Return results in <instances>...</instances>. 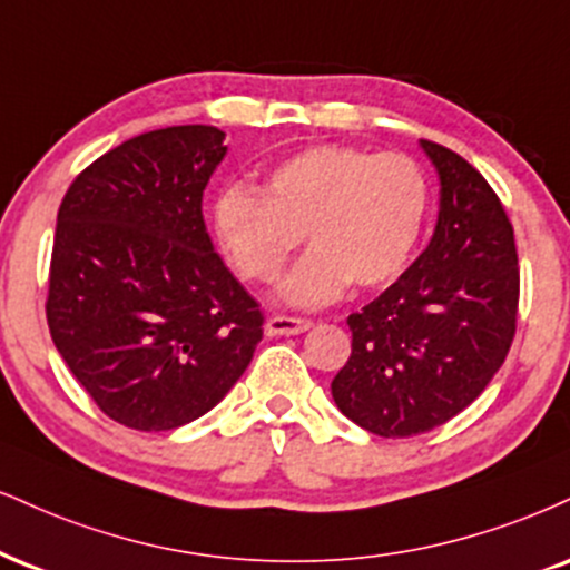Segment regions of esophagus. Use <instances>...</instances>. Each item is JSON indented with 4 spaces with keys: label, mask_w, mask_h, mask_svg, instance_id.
Segmentation results:
<instances>
[{
    "label": "esophagus",
    "mask_w": 570,
    "mask_h": 570,
    "mask_svg": "<svg viewBox=\"0 0 570 570\" xmlns=\"http://www.w3.org/2000/svg\"><path fill=\"white\" fill-rule=\"evenodd\" d=\"M308 327H312V322L298 317H272L266 322V333L269 335H298Z\"/></svg>",
    "instance_id": "1"
}]
</instances>
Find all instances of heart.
<instances>
[{
  "mask_svg": "<svg viewBox=\"0 0 570 570\" xmlns=\"http://www.w3.org/2000/svg\"><path fill=\"white\" fill-rule=\"evenodd\" d=\"M428 210L431 187L412 158L317 145L279 160L264 189L224 185L210 224L222 250L250 283L277 279L306 235L312 250L283 279L279 298L308 308L335 301L348 283H393L417 250Z\"/></svg>",
  "mask_w": 570,
  "mask_h": 570,
  "instance_id": "b5f03b06",
  "label": "heart"
}]
</instances>
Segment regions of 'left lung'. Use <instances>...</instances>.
<instances>
[{"label": "left lung", "mask_w": 570, "mask_h": 570, "mask_svg": "<svg viewBox=\"0 0 570 570\" xmlns=\"http://www.w3.org/2000/svg\"><path fill=\"white\" fill-rule=\"evenodd\" d=\"M420 147L441 181L433 237L351 314V356L330 385L338 410L383 439L428 433L473 404L518 320L521 272L504 206L465 158L428 139Z\"/></svg>", "instance_id": "obj_1"}]
</instances>
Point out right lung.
<instances>
[{"label":"right lung","instance_id":"right-lung-1","mask_svg":"<svg viewBox=\"0 0 570 570\" xmlns=\"http://www.w3.org/2000/svg\"><path fill=\"white\" fill-rule=\"evenodd\" d=\"M224 156L216 126L147 131L83 168L60 203L49 335L91 402L135 431L214 410L264 335L203 222Z\"/></svg>","mask_w":570,"mask_h":570}]
</instances>
